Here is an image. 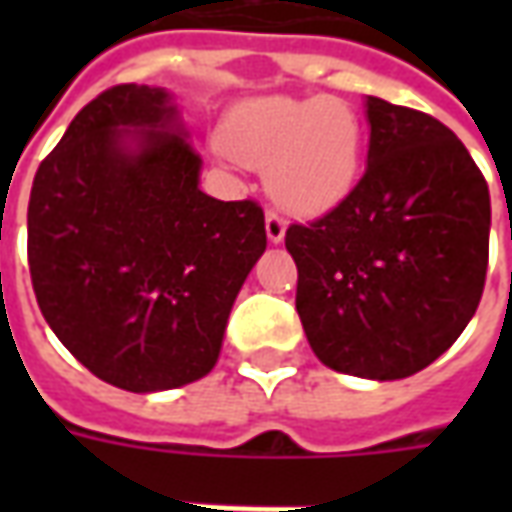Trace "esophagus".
<instances>
[{
    "instance_id": "34e87169",
    "label": "esophagus",
    "mask_w": 512,
    "mask_h": 512,
    "mask_svg": "<svg viewBox=\"0 0 512 512\" xmlns=\"http://www.w3.org/2000/svg\"><path fill=\"white\" fill-rule=\"evenodd\" d=\"M285 230H288V222L279 216L274 208H268L266 211V235L268 241H274V244H279L282 238H285Z\"/></svg>"
}]
</instances>
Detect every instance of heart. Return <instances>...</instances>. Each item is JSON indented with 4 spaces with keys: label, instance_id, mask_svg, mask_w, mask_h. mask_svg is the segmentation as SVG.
I'll use <instances>...</instances> for the list:
<instances>
[{
    "label": "heart",
    "instance_id": "obj_1",
    "mask_svg": "<svg viewBox=\"0 0 512 512\" xmlns=\"http://www.w3.org/2000/svg\"><path fill=\"white\" fill-rule=\"evenodd\" d=\"M222 142L249 167H271V194L296 213H323L343 202L365 161V126L340 98L246 101L227 117Z\"/></svg>",
    "mask_w": 512,
    "mask_h": 512
}]
</instances>
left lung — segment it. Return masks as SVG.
Segmentation results:
<instances>
[{"label": "left lung", "instance_id": "1", "mask_svg": "<svg viewBox=\"0 0 512 512\" xmlns=\"http://www.w3.org/2000/svg\"><path fill=\"white\" fill-rule=\"evenodd\" d=\"M370 147L354 191L290 224L296 310L323 365L395 381L419 373L472 321L485 288L491 197L436 117L367 95Z\"/></svg>", "mask_w": 512, "mask_h": 512}]
</instances>
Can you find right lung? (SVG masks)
I'll return each mask as SVG.
<instances>
[{
    "label": "right lung",
    "instance_id": "1",
    "mask_svg": "<svg viewBox=\"0 0 512 512\" xmlns=\"http://www.w3.org/2000/svg\"><path fill=\"white\" fill-rule=\"evenodd\" d=\"M200 164L169 93L117 84L73 117L35 172V299L106 384L175 389L219 359L235 296L266 249V216L255 200L200 191Z\"/></svg>",
    "mask_w": 512,
    "mask_h": 512
}]
</instances>
